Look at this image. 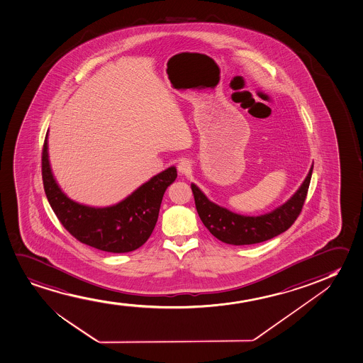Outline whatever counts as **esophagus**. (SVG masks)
<instances>
[{"label": "esophagus", "mask_w": 363, "mask_h": 363, "mask_svg": "<svg viewBox=\"0 0 363 363\" xmlns=\"http://www.w3.org/2000/svg\"><path fill=\"white\" fill-rule=\"evenodd\" d=\"M177 169L181 174H189L192 171V165L187 159H184V160L179 161Z\"/></svg>", "instance_id": "34e87169"}]
</instances>
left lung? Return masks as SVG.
Returning a JSON list of instances; mask_svg holds the SVG:
<instances>
[{"label":"left lung","instance_id":"1","mask_svg":"<svg viewBox=\"0 0 363 363\" xmlns=\"http://www.w3.org/2000/svg\"><path fill=\"white\" fill-rule=\"evenodd\" d=\"M313 174V164L301 187L287 202L257 217L241 216L208 199L198 186L191 184L198 216L217 239L230 245H252L269 240L291 228L306 201Z\"/></svg>","mask_w":363,"mask_h":363}]
</instances>
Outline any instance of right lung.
Here are the masks:
<instances>
[{
    "instance_id": "1",
    "label": "right lung",
    "mask_w": 363,
    "mask_h": 363,
    "mask_svg": "<svg viewBox=\"0 0 363 363\" xmlns=\"http://www.w3.org/2000/svg\"><path fill=\"white\" fill-rule=\"evenodd\" d=\"M42 174L49 204L71 235L94 249L123 254L139 249L150 238L164 194L177 177V171L171 166L113 206L81 204L62 192L52 174L47 133L43 146Z\"/></svg>"
}]
</instances>
